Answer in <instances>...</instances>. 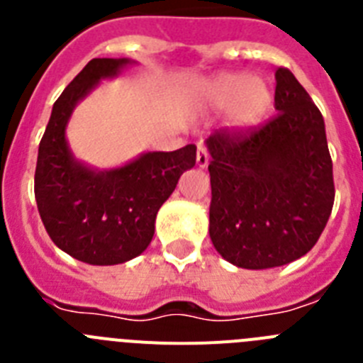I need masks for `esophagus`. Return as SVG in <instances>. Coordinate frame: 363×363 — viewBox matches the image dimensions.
I'll list each match as a JSON object with an SVG mask.
<instances>
[{
    "label": "esophagus",
    "instance_id": "34e87169",
    "mask_svg": "<svg viewBox=\"0 0 363 363\" xmlns=\"http://www.w3.org/2000/svg\"><path fill=\"white\" fill-rule=\"evenodd\" d=\"M209 152H207V147L205 143H198V152H196V163L198 167H207L209 165Z\"/></svg>",
    "mask_w": 363,
    "mask_h": 363
}]
</instances>
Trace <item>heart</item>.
<instances>
[{
  "mask_svg": "<svg viewBox=\"0 0 363 363\" xmlns=\"http://www.w3.org/2000/svg\"><path fill=\"white\" fill-rule=\"evenodd\" d=\"M207 98L213 105L227 107V120L233 129L245 130L264 120L272 104L267 83L242 72L221 74L207 85Z\"/></svg>",
  "mask_w": 363,
  "mask_h": 363,
  "instance_id": "obj_1",
  "label": "heart"
}]
</instances>
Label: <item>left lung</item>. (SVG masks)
<instances>
[{
	"mask_svg": "<svg viewBox=\"0 0 363 363\" xmlns=\"http://www.w3.org/2000/svg\"><path fill=\"white\" fill-rule=\"evenodd\" d=\"M278 114L251 129H218L211 152L209 234L243 269L291 264L311 251L335 203L322 112L285 67L277 70Z\"/></svg>",
	"mask_w": 363,
	"mask_h": 363,
	"instance_id": "obj_1",
	"label": "left lung"
}]
</instances>
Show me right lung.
<instances>
[{
  "mask_svg": "<svg viewBox=\"0 0 363 363\" xmlns=\"http://www.w3.org/2000/svg\"><path fill=\"white\" fill-rule=\"evenodd\" d=\"M129 60L94 57L56 99L38 150L34 194L50 240L72 258L116 265L142 255L154 221L179 176L196 163V147L147 152L112 171H92L72 158L65 127L79 99Z\"/></svg>",
  "mask_w": 363,
  "mask_h": 363,
  "instance_id": "add662e5",
  "label": "right lung"
}]
</instances>
